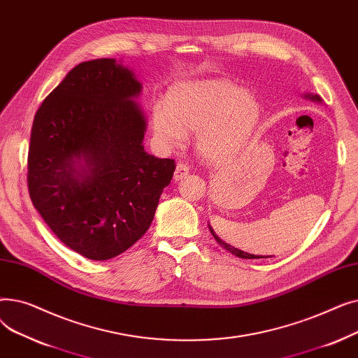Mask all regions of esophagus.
Returning a JSON list of instances; mask_svg holds the SVG:
<instances>
[{
  "label": "esophagus",
  "instance_id": "esophagus-1",
  "mask_svg": "<svg viewBox=\"0 0 358 358\" xmlns=\"http://www.w3.org/2000/svg\"><path fill=\"white\" fill-rule=\"evenodd\" d=\"M189 173H190L189 165L180 162V164H177V166H176L174 180H176V181H180V180H182V178H185L187 176H189Z\"/></svg>",
  "mask_w": 358,
  "mask_h": 358
}]
</instances>
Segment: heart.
Returning a JSON list of instances; mask_svg holds the SVG:
<instances>
[{
    "label": "heart",
    "mask_w": 358,
    "mask_h": 358,
    "mask_svg": "<svg viewBox=\"0 0 358 358\" xmlns=\"http://www.w3.org/2000/svg\"><path fill=\"white\" fill-rule=\"evenodd\" d=\"M259 119L252 94L227 80H189L169 88L166 103L152 111L155 139L164 148H178L187 131H197L199 152L213 162L239 152Z\"/></svg>",
    "instance_id": "obj_1"
}]
</instances>
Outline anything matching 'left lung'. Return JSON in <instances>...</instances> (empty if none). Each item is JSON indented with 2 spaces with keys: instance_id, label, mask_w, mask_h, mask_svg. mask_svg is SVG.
Here are the masks:
<instances>
[{
  "instance_id": "1",
  "label": "left lung",
  "mask_w": 358,
  "mask_h": 358,
  "mask_svg": "<svg viewBox=\"0 0 358 358\" xmlns=\"http://www.w3.org/2000/svg\"><path fill=\"white\" fill-rule=\"evenodd\" d=\"M305 99H309V100H312V101H316V103H321L322 100H321V97L317 96V94H305ZM209 229H210V232H212V235L215 236V239L219 242V245H222L224 250L227 251H229L231 254H234V255H236V257H239V258H245V259H254V258H268V257H271V255H268V257H261V255H254V254H248V252H245V251H241V250H238V248H235V247H231L229 243H227V242H223L216 234H215V231L210 228V224H209Z\"/></svg>"
}]
</instances>
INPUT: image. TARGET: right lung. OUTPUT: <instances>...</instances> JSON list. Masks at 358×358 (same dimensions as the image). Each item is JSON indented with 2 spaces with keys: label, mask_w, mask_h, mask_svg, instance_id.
I'll list each match as a JSON object with an SVG mask.
<instances>
[{
  "label": "right lung",
  "mask_w": 358,
  "mask_h": 358,
  "mask_svg": "<svg viewBox=\"0 0 358 358\" xmlns=\"http://www.w3.org/2000/svg\"><path fill=\"white\" fill-rule=\"evenodd\" d=\"M142 84L116 59L71 69L37 110L27 184L36 210L65 245L104 261L139 241L171 182L174 159L149 155Z\"/></svg>",
  "instance_id": "add662e5"
}]
</instances>
